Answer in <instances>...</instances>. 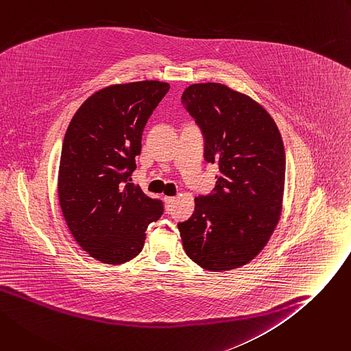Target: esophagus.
Returning <instances> with one entry per match:
<instances>
[{
    "mask_svg": "<svg viewBox=\"0 0 351 351\" xmlns=\"http://www.w3.org/2000/svg\"><path fill=\"white\" fill-rule=\"evenodd\" d=\"M163 202H165V206H167V212H171L172 207H173V203H175V197H169V196H165V199H163Z\"/></svg>",
    "mask_w": 351,
    "mask_h": 351,
    "instance_id": "esophagus-1",
    "label": "esophagus"
}]
</instances>
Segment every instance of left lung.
Wrapping results in <instances>:
<instances>
[{
  "label": "left lung",
  "instance_id": "left-lung-1",
  "mask_svg": "<svg viewBox=\"0 0 351 351\" xmlns=\"http://www.w3.org/2000/svg\"><path fill=\"white\" fill-rule=\"evenodd\" d=\"M182 104L204 138V159L217 163L213 192L195 197L178 223L189 258L207 271L248 264L268 243L282 210L285 149L267 110L220 83L192 84Z\"/></svg>",
  "mask_w": 351,
  "mask_h": 351
}]
</instances>
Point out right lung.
<instances>
[{
  "label": "right lung",
  "instance_id": "add662e5",
  "mask_svg": "<svg viewBox=\"0 0 351 351\" xmlns=\"http://www.w3.org/2000/svg\"><path fill=\"white\" fill-rule=\"evenodd\" d=\"M169 84H114L76 111L62 147L58 193L77 244L104 264H124L143 251L148 224L163 204L131 183L145 124Z\"/></svg>",
  "mask_w": 351,
  "mask_h": 351
}]
</instances>
